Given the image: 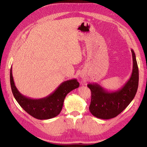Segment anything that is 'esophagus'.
Listing matches in <instances>:
<instances>
[{"instance_id":"34e87169","label":"esophagus","mask_w":147,"mask_h":147,"mask_svg":"<svg viewBox=\"0 0 147 147\" xmlns=\"http://www.w3.org/2000/svg\"><path fill=\"white\" fill-rule=\"evenodd\" d=\"M80 76L81 78H85V77H86L85 74H84V73H81L80 74Z\"/></svg>"}]
</instances>
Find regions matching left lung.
I'll use <instances>...</instances> for the list:
<instances>
[{"mask_svg": "<svg viewBox=\"0 0 147 147\" xmlns=\"http://www.w3.org/2000/svg\"><path fill=\"white\" fill-rule=\"evenodd\" d=\"M133 69L130 79L121 89L108 91L98 84H88L91 91L89 111L92 115L102 119L115 117L127 107L135 96L138 88L139 70L136 54L132 49Z\"/></svg>", "mask_w": 147, "mask_h": 147, "instance_id": "1", "label": "left lung"}]
</instances>
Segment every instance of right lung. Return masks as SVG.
<instances>
[{
    "mask_svg": "<svg viewBox=\"0 0 147 147\" xmlns=\"http://www.w3.org/2000/svg\"><path fill=\"white\" fill-rule=\"evenodd\" d=\"M10 84L14 97L21 108L29 115L40 120L49 119L59 115L67 94L80 86L76 79H71L62 82L55 91L46 97L38 99L26 97L20 93L15 85L11 67Z\"/></svg>",
    "mask_w": 147,
    "mask_h": 147,
    "instance_id": "1",
    "label": "right lung"
}]
</instances>
